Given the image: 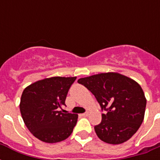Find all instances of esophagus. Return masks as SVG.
I'll list each match as a JSON object with an SVG mask.
<instances>
[{
  "mask_svg": "<svg viewBox=\"0 0 160 160\" xmlns=\"http://www.w3.org/2000/svg\"><path fill=\"white\" fill-rule=\"evenodd\" d=\"M88 114H89V113H88V112H85V113L82 114L81 115H82V116H88Z\"/></svg>",
  "mask_w": 160,
  "mask_h": 160,
  "instance_id": "34e87169",
  "label": "esophagus"
}]
</instances>
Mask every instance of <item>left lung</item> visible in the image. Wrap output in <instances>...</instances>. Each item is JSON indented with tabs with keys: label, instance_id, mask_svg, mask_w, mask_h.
<instances>
[{
	"label": "left lung",
	"instance_id": "8db88e82",
	"mask_svg": "<svg viewBox=\"0 0 160 160\" xmlns=\"http://www.w3.org/2000/svg\"><path fill=\"white\" fill-rule=\"evenodd\" d=\"M78 83L96 98L102 114L95 133L102 141L119 144L127 141L144 120L146 98L141 86L134 80L115 72L100 73L80 78Z\"/></svg>",
	"mask_w": 160,
	"mask_h": 160
}]
</instances>
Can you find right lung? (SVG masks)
Wrapping results in <instances>:
<instances>
[{
  "instance_id": "add662e5",
  "label": "right lung",
  "mask_w": 160,
  "mask_h": 160,
  "mask_svg": "<svg viewBox=\"0 0 160 160\" xmlns=\"http://www.w3.org/2000/svg\"><path fill=\"white\" fill-rule=\"evenodd\" d=\"M76 77L46 78L24 90L20 110L24 123L34 136L46 143L65 140L73 132L78 114L62 113L69 89Z\"/></svg>"
}]
</instances>
